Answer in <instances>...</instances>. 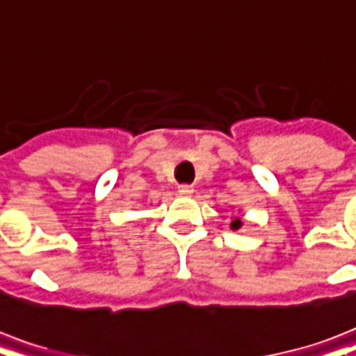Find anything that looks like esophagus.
I'll return each instance as SVG.
<instances>
[{
    "instance_id": "1",
    "label": "esophagus",
    "mask_w": 356,
    "mask_h": 356,
    "mask_svg": "<svg viewBox=\"0 0 356 356\" xmlns=\"http://www.w3.org/2000/svg\"><path fill=\"white\" fill-rule=\"evenodd\" d=\"M192 192H194V186H192V184H181V186H179V194L190 195Z\"/></svg>"
}]
</instances>
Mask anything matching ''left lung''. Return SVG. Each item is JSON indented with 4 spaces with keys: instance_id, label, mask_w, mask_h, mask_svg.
<instances>
[{
    "instance_id": "obj_1",
    "label": "left lung",
    "mask_w": 356,
    "mask_h": 356,
    "mask_svg": "<svg viewBox=\"0 0 356 356\" xmlns=\"http://www.w3.org/2000/svg\"><path fill=\"white\" fill-rule=\"evenodd\" d=\"M240 225H242V222H240V220H234V222L231 223V227L233 229H240Z\"/></svg>"
}]
</instances>
